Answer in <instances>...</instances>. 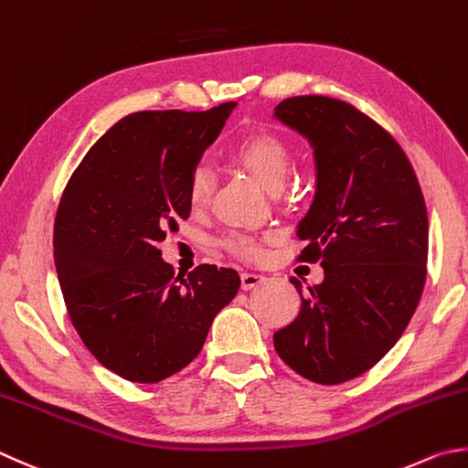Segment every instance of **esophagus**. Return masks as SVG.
Listing matches in <instances>:
<instances>
[{
	"instance_id": "esophagus-1",
	"label": "esophagus",
	"mask_w": 468,
	"mask_h": 468,
	"mask_svg": "<svg viewBox=\"0 0 468 468\" xmlns=\"http://www.w3.org/2000/svg\"><path fill=\"white\" fill-rule=\"evenodd\" d=\"M264 281H267V277L259 275V272H242V275H240V283H242L244 291L259 287V285L264 283Z\"/></svg>"
}]
</instances>
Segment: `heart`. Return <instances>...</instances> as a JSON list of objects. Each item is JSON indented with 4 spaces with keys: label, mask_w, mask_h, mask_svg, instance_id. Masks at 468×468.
I'll return each mask as SVG.
<instances>
[{
    "label": "heart",
    "mask_w": 468,
    "mask_h": 468,
    "mask_svg": "<svg viewBox=\"0 0 468 468\" xmlns=\"http://www.w3.org/2000/svg\"><path fill=\"white\" fill-rule=\"evenodd\" d=\"M230 161L249 171L267 191H279L283 185L291 154L285 138L271 128H254L244 132L228 151ZM211 197V175L206 166H193L185 179V201L189 209L199 211ZM224 249L240 259H257L261 244L252 236L228 234L222 240Z\"/></svg>",
    "instance_id": "obj_1"
}]
</instances>
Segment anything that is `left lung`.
<instances>
[{
	"label": "left lung",
	"instance_id": "obj_1",
	"mask_svg": "<svg viewBox=\"0 0 468 468\" xmlns=\"http://www.w3.org/2000/svg\"><path fill=\"white\" fill-rule=\"evenodd\" d=\"M275 118L307 138L315 197L297 226V261L324 267L302 310L272 334L297 375L338 385L375 367L408 328L426 283L428 214L410 158L355 105L324 95L289 97Z\"/></svg>",
	"mask_w": 468,
	"mask_h": 468
}]
</instances>
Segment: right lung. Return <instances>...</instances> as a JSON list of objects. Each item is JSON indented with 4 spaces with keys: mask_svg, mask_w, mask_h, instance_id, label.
<instances>
[{
    "mask_svg": "<svg viewBox=\"0 0 468 468\" xmlns=\"http://www.w3.org/2000/svg\"><path fill=\"white\" fill-rule=\"evenodd\" d=\"M234 105L130 113L90 148L60 197L55 264L69 317L87 350L132 383L187 367L240 287L234 269L216 264L181 279L158 250L189 218L185 179Z\"/></svg>",
    "mask_w": 468,
    "mask_h": 468,
    "instance_id": "add662e5",
    "label": "right lung"
}]
</instances>
